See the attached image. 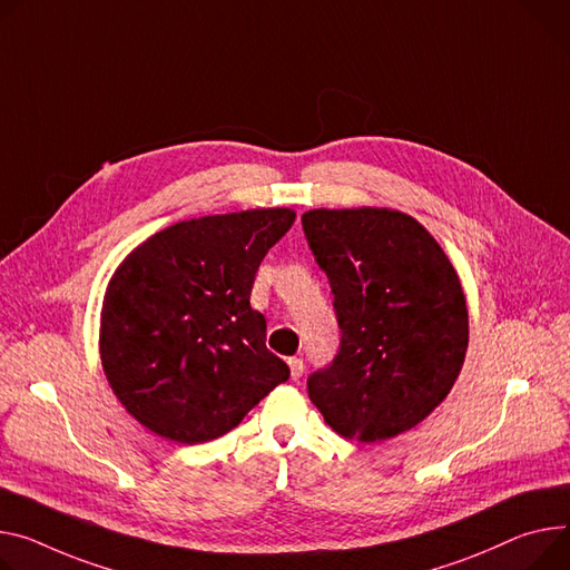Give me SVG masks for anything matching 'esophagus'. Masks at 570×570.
<instances>
[{
  "label": "esophagus",
  "mask_w": 570,
  "mask_h": 570,
  "mask_svg": "<svg viewBox=\"0 0 570 570\" xmlns=\"http://www.w3.org/2000/svg\"><path fill=\"white\" fill-rule=\"evenodd\" d=\"M287 365H289V374H292V379H294V381H298V379L303 376V370H305L303 361H301V358H289V361H287Z\"/></svg>",
  "instance_id": "1"
}]
</instances>
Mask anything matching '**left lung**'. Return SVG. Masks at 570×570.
<instances>
[{
  "mask_svg": "<svg viewBox=\"0 0 570 570\" xmlns=\"http://www.w3.org/2000/svg\"><path fill=\"white\" fill-rule=\"evenodd\" d=\"M305 239L328 276L342 331L311 402L348 441L381 443L420 424L463 367L468 308L438 242L397 209H311Z\"/></svg>",
  "mask_w": 570,
  "mask_h": 570,
  "instance_id": "left-lung-1",
  "label": "left lung"
}]
</instances>
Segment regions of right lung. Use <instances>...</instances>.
I'll use <instances>...</instances> for the list:
<instances>
[{"label":"right lung","instance_id":"right-lung-1","mask_svg":"<svg viewBox=\"0 0 570 570\" xmlns=\"http://www.w3.org/2000/svg\"><path fill=\"white\" fill-rule=\"evenodd\" d=\"M294 218L287 207L191 218L122 259L102 303L100 358L146 429L183 445L214 441L289 379L250 289Z\"/></svg>","mask_w":570,"mask_h":570}]
</instances>
